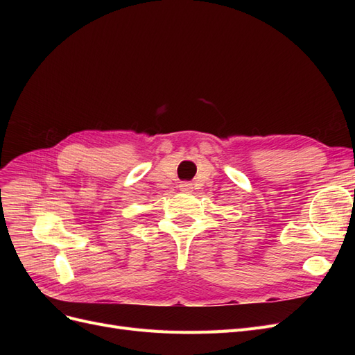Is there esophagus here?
Returning a JSON list of instances; mask_svg holds the SVG:
<instances>
[{"instance_id":"1","label":"esophagus","mask_w":355,"mask_h":355,"mask_svg":"<svg viewBox=\"0 0 355 355\" xmlns=\"http://www.w3.org/2000/svg\"><path fill=\"white\" fill-rule=\"evenodd\" d=\"M179 188H180V191H184V192H189V191L192 189V184H189V182H180Z\"/></svg>"}]
</instances>
